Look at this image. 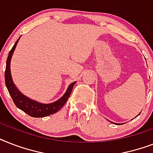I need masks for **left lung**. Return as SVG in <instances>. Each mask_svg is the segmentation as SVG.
Segmentation results:
<instances>
[{"instance_id": "1", "label": "left lung", "mask_w": 153, "mask_h": 153, "mask_svg": "<svg viewBox=\"0 0 153 153\" xmlns=\"http://www.w3.org/2000/svg\"><path fill=\"white\" fill-rule=\"evenodd\" d=\"M139 114H138V115H139ZM138 115H137V116H138ZM110 122H112V121H110ZM112 123H114V124H117V125H119L118 123H114V122H112Z\"/></svg>"}]
</instances>
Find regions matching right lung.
Returning <instances> with one entry per match:
<instances>
[{
	"label": "right lung",
	"instance_id": "add662e5",
	"mask_svg": "<svg viewBox=\"0 0 153 153\" xmlns=\"http://www.w3.org/2000/svg\"><path fill=\"white\" fill-rule=\"evenodd\" d=\"M20 38L16 40L13 48L11 49V51L8 53V58H7L5 72H4L6 87L8 89V93L13 98V102L15 103L16 107L21 109L22 111L33 117H44L49 116V115L59 111L64 105V104L67 102V99L71 95L72 89L74 87V84L76 83V82H74L70 84L67 91L59 99H58L57 101L54 102H51V103H48V104L37 102V101L31 99L27 96H25V94H23L13 82L10 70L11 59L13 57V52L15 51L16 47L17 45Z\"/></svg>",
	"mask_w": 153,
	"mask_h": 153
}]
</instances>
